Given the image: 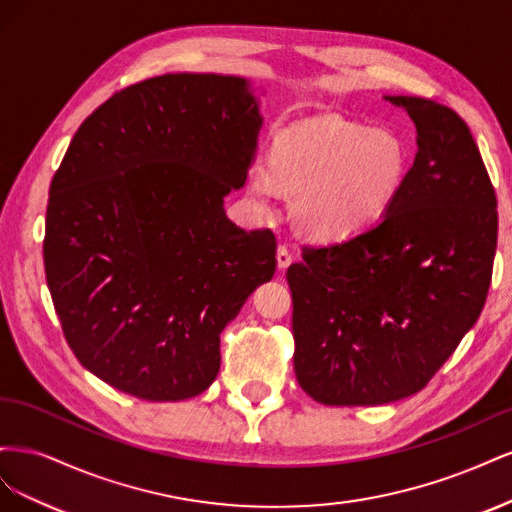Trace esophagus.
<instances>
[{
  "instance_id": "obj_1",
  "label": "esophagus",
  "mask_w": 512,
  "mask_h": 512,
  "mask_svg": "<svg viewBox=\"0 0 512 512\" xmlns=\"http://www.w3.org/2000/svg\"><path fill=\"white\" fill-rule=\"evenodd\" d=\"M290 262H292V256H290V252L286 250V247L284 245L277 247V269L286 271L290 267Z\"/></svg>"
}]
</instances>
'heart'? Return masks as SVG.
Segmentation results:
<instances>
[{
    "instance_id": "heart-1",
    "label": "heart",
    "mask_w": 512,
    "mask_h": 512,
    "mask_svg": "<svg viewBox=\"0 0 512 512\" xmlns=\"http://www.w3.org/2000/svg\"><path fill=\"white\" fill-rule=\"evenodd\" d=\"M408 151L391 130L350 121H320L275 138L269 166L254 162L245 198L269 213L280 190L297 194L294 218L318 241L361 235L391 209L408 177Z\"/></svg>"
}]
</instances>
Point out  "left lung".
<instances>
[{
	"label": "left lung",
	"mask_w": 512,
	"mask_h": 512,
	"mask_svg": "<svg viewBox=\"0 0 512 512\" xmlns=\"http://www.w3.org/2000/svg\"><path fill=\"white\" fill-rule=\"evenodd\" d=\"M416 126L404 190L352 239L305 247L288 267L294 374L324 406H382L425 389L489 292L498 200L455 111L384 96Z\"/></svg>",
	"instance_id": "8db88e82"
}]
</instances>
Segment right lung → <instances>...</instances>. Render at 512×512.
I'll use <instances>...</instances> for the list:
<instances>
[{"label":"right lung","mask_w":512,"mask_h":512,"mask_svg":"<svg viewBox=\"0 0 512 512\" xmlns=\"http://www.w3.org/2000/svg\"><path fill=\"white\" fill-rule=\"evenodd\" d=\"M262 115L252 83L162 74L91 113L51 181L44 271L76 359L147 401L207 391L220 333L275 273L271 230L226 218Z\"/></svg>","instance_id":"add662e5"}]
</instances>
